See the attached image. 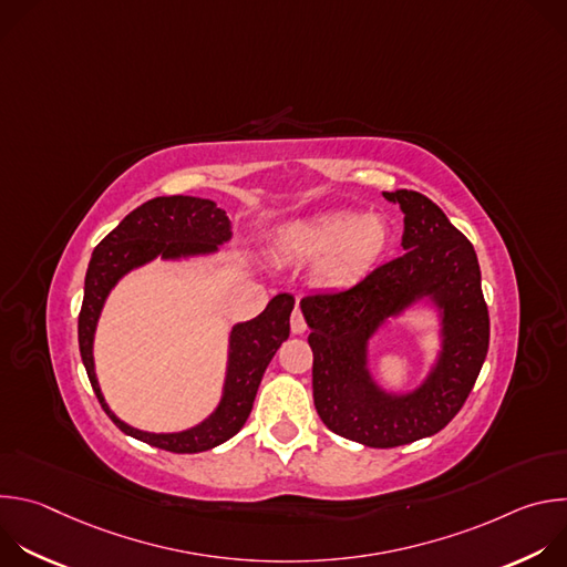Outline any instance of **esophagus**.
<instances>
[{"label":"esophagus","mask_w":567,"mask_h":567,"mask_svg":"<svg viewBox=\"0 0 567 567\" xmlns=\"http://www.w3.org/2000/svg\"><path fill=\"white\" fill-rule=\"evenodd\" d=\"M305 330H307L305 316H302V311L296 307V309H293V313H291V332H293V334H302Z\"/></svg>","instance_id":"1"}]
</instances>
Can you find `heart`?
I'll use <instances>...</instances> for the list:
<instances>
[{"label": "heart", "mask_w": 567, "mask_h": 567, "mask_svg": "<svg viewBox=\"0 0 567 567\" xmlns=\"http://www.w3.org/2000/svg\"><path fill=\"white\" fill-rule=\"evenodd\" d=\"M390 239V226L381 215L328 210L293 224L282 237V251L293 260L318 258V285L348 291L383 262Z\"/></svg>", "instance_id": "heart-1"}]
</instances>
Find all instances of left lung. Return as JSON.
<instances>
[{"mask_svg":"<svg viewBox=\"0 0 567 567\" xmlns=\"http://www.w3.org/2000/svg\"><path fill=\"white\" fill-rule=\"evenodd\" d=\"M403 210V256L361 285L300 300L311 330L313 406L332 433L392 449L440 433L464 406L489 350V309L471 241L437 204L415 190L383 193ZM422 297L443 311V352L409 395H388L367 370V341L385 317Z\"/></svg>","mask_w":567,"mask_h":567,"instance_id":"1","label":"left lung"}]
</instances>
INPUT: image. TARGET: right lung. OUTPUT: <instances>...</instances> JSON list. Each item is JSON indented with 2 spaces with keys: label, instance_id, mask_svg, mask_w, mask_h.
I'll return each mask as SVG.
<instances>
[{
  "label": "right lung",
  "instance_id": "obj_1",
  "mask_svg": "<svg viewBox=\"0 0 567 567\" xmlns=\"http://www.w3.org/2000/svg\"><path fill=\"white\" fill-rule=\"evenodd\" d=\"M230 239V221L210 199L154 197L134 208L94 249L85 276V298L78 316V343L92 388L107 417L130 437L171 453H202L230 440L251 415L262 374L282 341L289 339L293 296L278 293L254 320L237 322L230 332L228 370L215 413L182 433H145L121 422L105 403L94 372V332L112 287L132 269L161 256L177 260L217 251Z\"/></svg>",
  "mask_w": 567,
  "mask_h": 567
}]
</instances>
